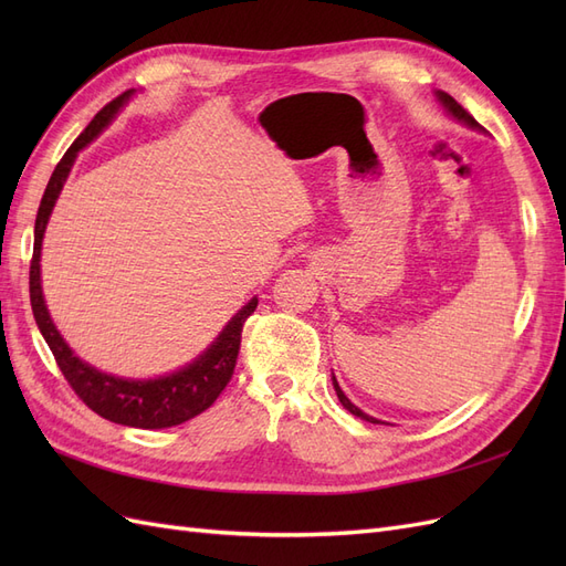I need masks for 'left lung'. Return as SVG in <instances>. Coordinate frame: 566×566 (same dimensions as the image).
I'll list each match as a JSON object with an SVG mask.
<instances>
[{
  "label": "left lung",
  "instance_id": "left-lung-1",
  "mask_svg": "<svg viewBox=\"0 0 566 566\" xmlns=\"http://www.w3.org/2000/svg\"><path fill=\"white\" fill-rule=\"evenodd\" d=\"M437 98L441 101V106H443V108H447V111H449V113H451V115H453L455 119H460V123H465L468 127H474V129H482V132H484V127H482V125H479V123H476V119H474V117H472V115H470V113H468L465 108H462V106L458 104V101H455L453 96H449L447 92H437ZM333 387H335V391H337V399H339V403H342V406H345V408L349 410V413H352V416H356V418H361V420H368V422H380V420H375V418L366 416L361 408H356V406H354V403H352V401H349V399L345 397V391H342V389H339V385H337V380H335V375H333Z\"/></svg>",
  "mask_w": 566,
  "mask_h": 566
}]
</instances>
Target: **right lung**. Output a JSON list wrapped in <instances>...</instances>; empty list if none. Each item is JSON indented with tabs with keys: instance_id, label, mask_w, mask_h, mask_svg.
<instances>
[{
	"instance_id": "1",
	"label": "right lung",
	"mask_w": 566,
	"mask_h": 566,
	"mask_svg": "<svg viewBox=\"0 0 566 566\" xmlns=\"http://www.w3.org/2000/svg\"><path fill=\"white\" fill-rule=\"evenodd\" d=\"M132 94L134 90L123 92L94 115L92 123L84 127V132L73 142V146L65 150V156L61 158L54 175H51L46 184V191L42 196L35 219V248H32L30 262V304L38 321V328L46 339L51 354H54L63 378L94 413L117 424L139 427V430H163V427H175L200 416L202 410H208L217 401L219 394L224 391L233 375L238 352H241L243 323L256 310V297H252L243 310L227 323V328L219 333L210 349L202 352L193 364H188L186 368L156 380H125L92 368L90 364L80 361L71 352V347L65 345L54 321H51L46 312L40 283L42 238L49 214L54 210L56 198L67 179V172H71L77 153L87 144H92L96 136L111 125L115 113L127 104V98Z\"/></svg>"
}]
</instances>
